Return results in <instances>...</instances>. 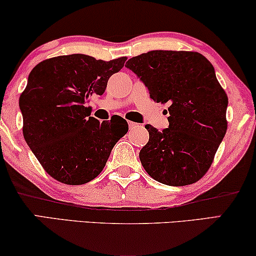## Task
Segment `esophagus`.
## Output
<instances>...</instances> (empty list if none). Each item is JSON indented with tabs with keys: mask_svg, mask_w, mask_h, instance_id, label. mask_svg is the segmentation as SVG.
<instances>
[{
	"mask_svg": "<svg viewBox=\"0 0 256 256\" xmlns=\"http://www.w3.org/2000/svg\"><path fill=\"white\" fill-rule=\"evenodd\" d=\"M128 124H129V129H134V128H136V127H138V124H136V122L129 121Z\"/></svg>",
	"mask_w": 256,
	"mask_h": 256,
	"instance_id": "obj_1",
	"label": "esophagus"
}]
</instances>
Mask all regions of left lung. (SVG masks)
Wrapping results in <instances>:
<instances>
[{
    "label": "left lung",
    "mask_w": 256,
    "mask_h": 256,
    "mask_svg": "<svg viewBox=\"0 0 256 256\" xmlns=\"http://www.w3.org/2000/svg\"><path fill=\"white\" fill-rule=\"evenodd\" d=\"M155 102L170 104L169 128L146 124L149 141L140 160L150 177L170 186L200 180L211 166L227 130L228 98L204 56L155 50L129 59Z\"/></svg>",
    "instance_id": "left-lung-1"
}]
</instances>
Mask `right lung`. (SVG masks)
Wrapping results in <instances>:
<instances>
[{
    "mask_svg": "<svg viewBox=\"0 0 256 256\" xmlns=\"http://www.w3.org/2000/svg\"><path fill=\"white\" fill-rule=\"evenodd\" d=\"M126 59L58 56L40 62L30 72L20 96L23 135L56 180L82 185L94 180L115 143L127 134L124 118L99 122L85 106L93 94L102 96L108 79L124 68Z\"/></svg>",
    "mask_w": 256,
    "mask_h": 256,
    "instance_id": "right-lung-1",
    "label": "right lung"
}]
</instances>
